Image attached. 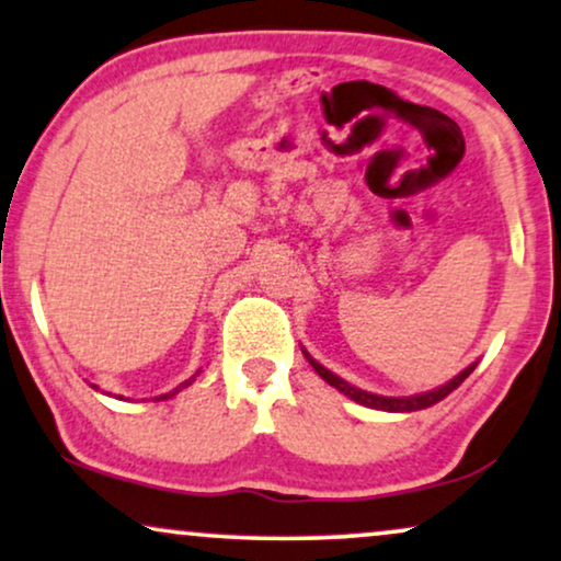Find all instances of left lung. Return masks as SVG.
Returning <instances> with one entry per match:
<instances>
[{"label":"left lung","instance_id":"obj_1","mask_svg":"<svg viewBox=\"0 0 561 561\" xmlns=\"http://www.w3.org/2000/svg\"><path fill=\"white\" fill-rule=\"evenodd\" d=\"M304 356H307V362L314 366L317 375H320L328 385H333L335 390H341L343 396H348L351 400H356V403H362L366 408H377V411H392V413H411V411H421V408H428V405L439 403V400H445L449 392L458 390V387L462 385V379L471 375V371L476 369V364H479V362H476L471 366H466V369H462L458 377H453L447 385L437 387V390L421 392V396H411V398H385V396H375V392L358 390V387L348 385V382H345V379L333 375V371H330V369H324L320 362H314V358L309 356L307 351H304Z\"/></svg>","mask_w":561,"mask_h":561}]
</instances>
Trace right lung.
<instances>
[{
    "label": "right lung",
    "mask_w": 561,
    "mask_h": 561,
    "mask_svg": "<svg viewBox=\"0 0 561 561\" xmlns=\"http://www.w3.org/2000/svg\"><path fill=\"white\" fill-rule=\"evenodd\" d=\"M197 375H199V371H197ZM197 375H195V377H197ZM195 377H190V379H186V382H182V385H179V387H176V390H171V392H165V396H161V398H158V400H165V398H174V396H176V392H179V390H184V387H190V385H192V382H195ZM93 387H95V385H93ZM95 390H99V387H95Z\"/></svg>",
    "instance_id": "add662e5"
}]
</instances>
